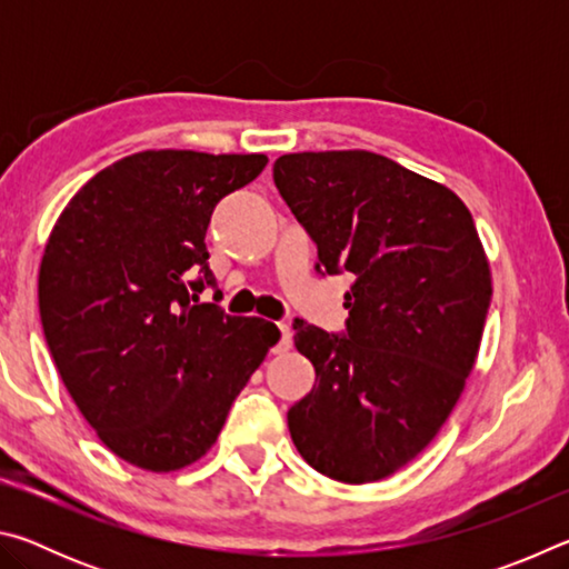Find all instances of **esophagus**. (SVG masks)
<instances>
[{"label": "esophagus", "mask_w": 569, "mask_h": 569, "mask_svg": "<svg viewBox=\"0 0 569 569\" xmlns=\"http://www.w3.org/2000/svg\"><path fill=\"white\" fill-rule=\"evenodd\" d=\"M291 343H293V333H291V326H286V323H281V341H278V346H276V351L281 353V351H288L291 349Z\"/></svg>", "instance_id": "obj_1"}]
</instances>
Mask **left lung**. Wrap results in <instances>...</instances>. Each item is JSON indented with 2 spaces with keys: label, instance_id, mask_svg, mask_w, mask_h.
Masks as SVG:
<instances>
[{
  "label": "left lung",
  "instance_id": "left-lung-1",
  "mask_svg": "<svg viewBox=\"0 0 569 569\" xmlns=\"http://www.w3.org/2000/svg\"><path fill=\"white\" fill-rule=\"evenodd\" d=\"M273 180L319 248L316 271L353 273L343 336L293 321L316 383L288 431L321 475L379 481L429 447L465 391L492 301L485 248L457 192L377 152H291Z\"/></svg>",
  "mask_w": 569,
  "mask_h": 569
}]
</instances>
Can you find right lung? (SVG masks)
Segmentation results:
<instances>
[{
  "label": "right lung",
  "instance_id": "right-lung-1",
  "mask_svg": "<svg viewBox=\"0 0 569 569\" xmlns=\"http://www.w3.org/2000/svg\"><path fill=\"white\" fill-rule=\"evenodd\" d=\"M266 156L146 150L74 192L44 246L40 319L77 409L112 455L176 471L216 445L230 403L281 339L198 303L216 286L206 230ZM192 272L198 279L188 282Z\"/></svg>",
  "mask_w": 569,
  "mask_h": 569
}]
</instances>
